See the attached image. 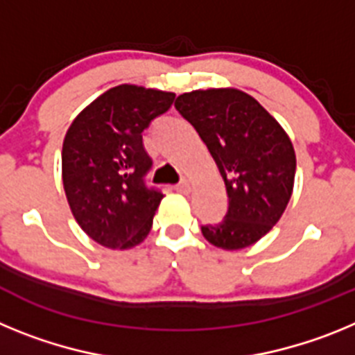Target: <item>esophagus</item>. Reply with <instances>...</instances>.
<instances>
[{
	"label": "esophagus",
	"instance_id": "1",
	"mask_svg": "<svg viewBox=\"0 0 355 355\" xmlns=\"http://www.w3.org/2000/svg\"><path fill=\"white\" fill-rule=\"evenodd\" d=\"M174 190H175V192L188 193V192H190V181L183 180V181H181V183H178V184H175V187H174Z\"/></svg>",
	"mask_w": 355,
	"mask_h": 355
}]
</instances>
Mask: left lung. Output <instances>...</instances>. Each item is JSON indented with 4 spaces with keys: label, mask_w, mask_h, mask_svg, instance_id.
Listing matches in <instances>:
<instances>
[{
    "label": "left lung",
    "mask_w": 355,
    "mask_h": 355,
    "mask_svg": "<svg viewBox=\"0 0 355 355\" xmlns=\"http://www.w3.org/2000/svg\"><path fill=\"white\" fill-rule=\"evenodd\" d=\"M175 110L187 119L220 171L229 206L220 224L202 225L211 245L240 250L279 222L293 192V144L252 96L238 89L181 94Z\"/></svg>",
    "instance_id": "1"
}]
</instances>
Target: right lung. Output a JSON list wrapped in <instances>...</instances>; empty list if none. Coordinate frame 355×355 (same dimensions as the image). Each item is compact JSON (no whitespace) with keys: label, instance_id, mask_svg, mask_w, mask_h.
Wrapping results in <instances>:
<instances>
[{"label":"right lung","instance_id":"1","mask_svg":"<svg viewBox=\"0 0 355 355\" xmlns=\"http://www.w3.org/2000/svg\"><path fill=\"white\" fill-rule=\"evenodd\" d=\"M175 94L119 85L72 121L62 147V180L71 211L94 241L131 249L149 234L163 193L144 181L150 162L142 133Z\"/></svg>","mask_w":355,"mask_h":355}]
</instances>
